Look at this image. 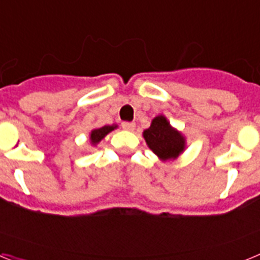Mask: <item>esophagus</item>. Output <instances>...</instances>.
Here are the masks:
<instances>
[{"label": "esophagus", "mask_w": 260, "mask_h": 260, "mask_svg": "<svg viewBox=\"0 0 260 260\" xmlns=\"http://www.w3.org/2000/svg\"><path fill=\"white\" fill-rule=\"evenodd\" d=\"M122 127L125 128V130H127V132H134L135 123H133V122H123L122 123Z\"/></svg>", "instance_id": "1"}]
</instances>
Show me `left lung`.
I'll use <instances>...</instances> for the list:
<instances>
[{
	"label": "left lung",
	"mask_w": 260,
	"mask_h": 260,
	"mask_svg": "<svg viewBox=\"0 0 260 260\" xmlns=\"http://www.w3.org/2000/svg\"><path fill=\"white\" fill-rule=\"evenodd\" d=\"M143 138L148 148L162 162L178 158L186 148L185 135L173 127L162 114L152 119L150 127L143 132Z\"/></svg>",
	"instance_id": "left-lung-1"
}]
</instances>
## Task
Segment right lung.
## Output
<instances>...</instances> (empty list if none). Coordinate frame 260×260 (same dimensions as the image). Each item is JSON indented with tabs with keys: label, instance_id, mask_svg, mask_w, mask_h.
<instances>
[{
	"label": "right lung",
	"instance_id": "obj_1",
	"mask_svg": "<svg viewBox=\"0 0 260 260\" xmlns=\"http://www.w3.org/2000/svg\"><path fill=\"white\" fill-rule=\"evenodd\" d=\"M117 127H118V125L113 123V125H105L103 126V127H98L91 130V133H89V139H88L91 146H98V144L100 143V142H102L110 132H113L114 128Z\"/></svg>",
	"mask_w": 260,
	"mask_h": 260
}]
</instances>
